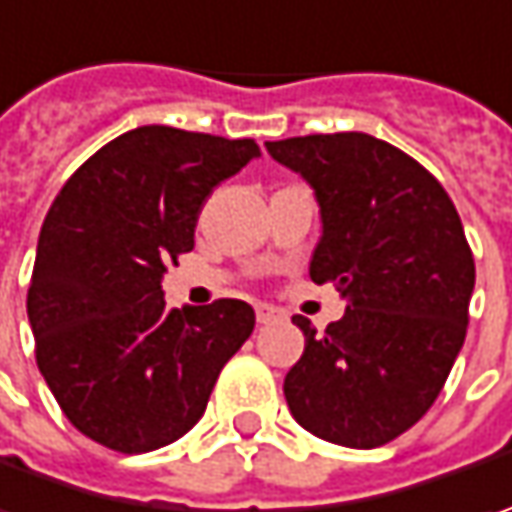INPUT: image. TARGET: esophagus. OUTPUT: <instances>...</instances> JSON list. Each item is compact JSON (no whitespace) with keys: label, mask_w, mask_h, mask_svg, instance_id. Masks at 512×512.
I'll return each instance as SVG.
<instances>
[{"label":"esophagus","mask_w":512,"mask_h":512,"mask_svg":"<svg viewBox=\"0 0 512 512\" xmlns=\"http://www.w3.org/2000/svg\"><path fill=\"white\" fill-rule=\"evenodd\" d=\"M255 315H257V323H272V321H278L280 315L272 309V306H257L255 309Z\"/></svg>","instance_id":"obj_1"}]
</instances>
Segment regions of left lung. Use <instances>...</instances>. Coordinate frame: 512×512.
I'll use <instances>...</instances> for the list:
<instances>
[{
    "label": "left lung",
    "mask_w": 512,
    "mask_h": 512,
    "mask_svg": "<svg viewBox=\"0 0 512 512\" xmlns=\"http://www.w3.org/2000/svg\"><path fill=\"white\" fill-rule=\"evenodd\" d=\"M321 206L315 283L346 298L326 332L295 315L303 355L283 395L303 430L372 450L433 407L467 335L476 263L444 186L401 148L361 131L266 143Z\"/></svg>",
    "instance_id": "left-lung-1"
}]
</instances>
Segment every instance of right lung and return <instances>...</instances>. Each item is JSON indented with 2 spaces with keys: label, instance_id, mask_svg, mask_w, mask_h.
<instances>
[{
  "label": "right lung",
  "instance_id": "1",
  "mask_svg": "<svg viewBox=\"0 0 512 512\" xmlns=\"http://www.w3.org/2000/svg\"><path fill=\"white\" fill-rule=\"evenodd\" d=\"M255 157V140L143 125L102 145L56 194L28 321L45 384L91 441L125 456L177 441L252 335L246 300L168 309L160 283L194 249L214 186Z\"/></svg>",
  "mask_w": 512,
  "mask_h": 512
}]
</instances>
